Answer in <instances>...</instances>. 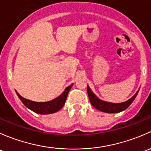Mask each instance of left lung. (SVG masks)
Segmentation results:
<instances>
[{
    "label": "left lung",
    "mask_w": 151,
    "mask_h": 151,
    "mask_svg": "<svg viewBox=\"0 0 151 151\" xmlns=\"http://www.w3.org/2000/svg\"><path fill=\"white\" fill-rule=\"evenodd\" d=\"M139 89L137 90L134 95L132 97L129 99L124 102H121V103H113V102H106L100 99L95 94H94L91 88H89L88 85H87V93H88V98H89L90 102L91 105H93L94 108L99 111L105 112V113H119L125 110L127 108L129 107V105L132 103V102L136 98L138 92H139Z\"/></svg>",
    "instance_id": "8db88e82"
}]
</instances>
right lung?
Masks as SVG:
<instances>
[{
	"label": "right lung",
	"instance_id": "obj_1",
	"mask_svg": "<svg viewBox=\"0 0 151 151\" xmlns=\"http://www.w3.org/2000/svg\"><path fill=\"white\" fill-rule=\"evenodd\" d=\"M73 85V83H72L69 86L67 87L65 89V91L59 97H56L55 99H52L51 101H48V102H34V101H31L29 99L22 97L17 91L16 93L17 94L19 98L22 101V102L27 108L32 110V111L38 113V114H52V113L59 111V110L64 106L65 102H66V99L67 97H68V93H69L70 90Z\"/></svg>",
	"mask_w": 151,
	"mask_h": 151
}]
</instances>
